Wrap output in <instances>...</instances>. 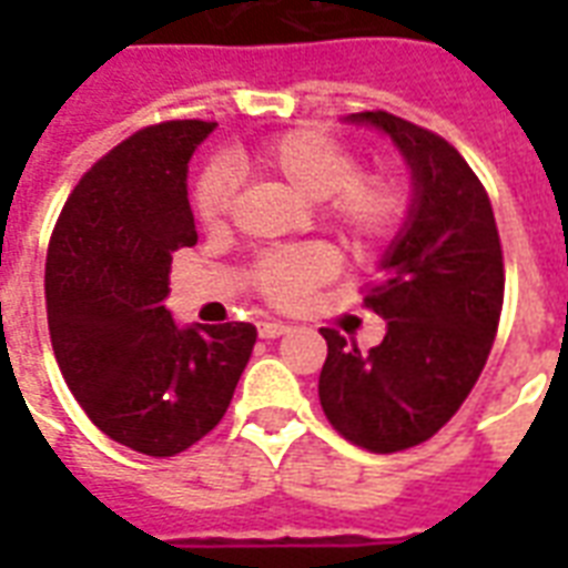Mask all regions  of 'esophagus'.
I'll return each instance as SVG.
<instances>
[{
  "label": "esophagus",
  "mask_w": 568,
  "mask_h": 568,
  "mask_svg": "<svg viewBox=\"0 0 568 568\" xmlns=\"http://www.w3.org/2000/svg\"><path fill=\"white\" fill-rule=\"evenodd\" d=\"M288 324H283V321H258V336L262 338H280L288 333Z\"/></svg>",
  "instance_id": "1"
}]
</instances>
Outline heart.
<instances>
[{
	"instance_id": "1",
	"label": "heart",
	"mask_w": 568,
	"mask_h": 568,
	"mask_svg": "<svg viewBox=\"0 0 568 568\" xmlns=\"http://www.w3.org/2000/svg\"><path fill=\"white\" fill-rule=\"evenodd\" d=\"M239 168L283 180L303 200L321 203L324 221L356 247L386 244L400 230L409 209L406 182L395 171H359L354 150L318 129H288L274 135L239 162ZM235 194L239 180L230 164H205L191 196L196 221L205 230H221L235 205ZM336 271V253L321 244L267 250L250 267V283L274 306H297Z\"/></svg>"
}]
</instances>
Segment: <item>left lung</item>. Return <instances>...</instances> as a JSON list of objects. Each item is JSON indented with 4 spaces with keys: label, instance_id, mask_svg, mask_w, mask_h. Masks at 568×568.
<instances>
[{
    "label": "left lung",
    "instance_id": "left-lung-1",
    "mask_svg": "<svg viewBox=\"0 0 568 568\" xmlns=\"http://www.w3.org/2000/svg\"><path fill=\"white\" fill-rule=\"evenodd\" d=\"M354 123L383 129L413 171V209L363 303L388 321L363 354L324 327L318 397L327 422L374 454L422 445L454 418L493 351L504 306V253L489 194L430 129L388 111Z\"/></svg>",
    "mask_w": 568,
    "mask_h": 568
}]
</instances>
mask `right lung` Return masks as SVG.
Returning <instances> with one entry per match:
<instances>
[{
  "label": "right lung",
  "instance_id": "add662e5",
  "mask_svg": "<svg viewBox=\"0 0 568 568\" xmlns=\"http://www.w3.org/2000/svg\"><path fill=\"white\" fill-rule=\"evenodd\" d=\"M214 123L138 129L84 173L47 250L49 338L67 386L109 439L176 457L226 413L256 327L180 329L164 297L171 262L194 247L189 159Z\"/></svg>",
  "mask_w": 568,
  "mask_h": 568
}]
</instances>
